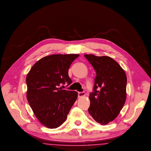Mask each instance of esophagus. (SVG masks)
Wrapping results in <instances>:
<instances>
[{
  "mask_svg": "<svg viewBox=\"0 0 151 151\" xmlns=\"http://www.w3.org/2000/svg\"><path fill=\"white\" fill-rule=\"evenodd\" d=\"M85 96V92H78V98H81V97H84Z\"/></svg>",
  "mask_w": 151,
  "mask_h": 151,
  "instance_id": "1",
  "label": "esophagus"
}]
</instances>
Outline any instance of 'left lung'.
Masks as SVG:
<instances>
[{
    "instance_id": "8db88e82",
    "label": "left lung",
    "mask_w": 151,
    "mask_h": 151,
    "mask_svg": "<svg viewBox=\"0 0 151 151\" xmlns=\"http://www.w3.org/2000/svg\"><path fill=\"white\" fill-rule=\"evenodd\" d=\"M96 72L91 93L89 114L100 124L107 125L119 114L127 98V75L120 65L107 56L85 54Z\"/></svg>"
}]
</instances>
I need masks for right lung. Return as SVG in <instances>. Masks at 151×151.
<instances>
[{"label":"right lung","mask_w":151,"mask_h":151,"mask_svg":"<svg viewBox=\"0 0 151 151\" xmlns=\"http://www.w3.org/2000/svg\"><path fill=\"white\" fill-rule=\"evenodd\" d=\"M78 54L44 57L31 67L26 76L27 99L36 118L45 127L54 129L66 120L77 99L76 91L62 90L60 84L72 83L68 68Z\"/></svg>","instance_id":"obj_1"}]
</instances>
